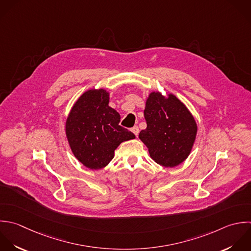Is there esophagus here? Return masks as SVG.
Segmentation results:
<instances>
[{
  "mask_svg": "<svg viewBox=\"0 0 251 251\" xmlns=\"http://www.w3.org/2000/svg\"><path fill=\"white\" fill-rule=\"evenodd\" d=\"M131 131H132L136 136H138V135H139V132H140V130H139V127H138V126H134V127L131 129Z\"/></svg>",
  "mask_w": 251,
  "mask_h": 251,
  "instance_id": "34e87169",
  "label": "esophagus"
}]
</instances>
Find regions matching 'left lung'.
<instances>
[{"label":"left lung","instance_id":"obj_1","mask_svg":"<svg viewBox=\"0 0 251 251\" xmlns=\"http://www.w3.org/2000/svg\"><path fill=\"white\" fill-rule=\"evenodd\" d=\"M147 128L139 138L148 147L151 157L159 165L174 167L190 154L198 126L194 116L174 95L164 98L151 93L144 111Z\"/></svg>","mask_w":251,"mask_h":251}]
</instances>
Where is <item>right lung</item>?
I'll use <instances>...</instances> for the list:
<instances>
[{
  "instance_id": "add662e5",
  "label": "right lung",
  "mask_w": 251,
  "mask_h": 251,
  "mask_svg": "<svg viewBox=\"0 0 251 251\" xmlns=\"http://www.w3.org/2000/svg\"><path fill=\"white\" fill-rule=\"evenodd\" d=\"M106 91L89 90L73 105L65 125L75 157L90 169H100L114 157V151L135 135L119 125V113L108 105Z\"/></svg>"
}]
</instances>
